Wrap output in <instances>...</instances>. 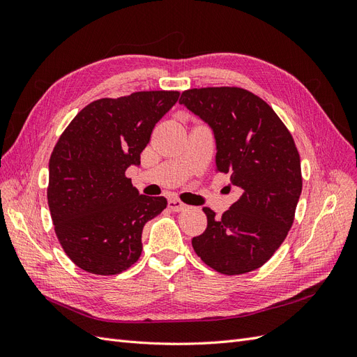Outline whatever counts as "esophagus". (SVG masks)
Instances as JSON below:
<instances>
[{
	"label": "esophagus",
	"mask_w": 357,
	"mask_h": 357,
	"mask_svg": "<svg viewBox=\"0 0 357 357\" xmlns=\"http://www.w3.org/2000/svg\"><path fill=\"white\" fill-rule=\"evenodd\" d=\"M168 207L172 211H183V210L188 208V205L185 202H181L180 199H169L168 201Z\"/></svg>",
	"instance_id": "34e87169"
}]
</instances>
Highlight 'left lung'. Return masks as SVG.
Masks as SVG:
<instances>
[{
	"label": "left lung",
	"instance_id": "obj_1",
	"mask_svg": "<svg viewBox=\"0 0 357 357\" xmlns=\"http://www.w3.org/2000/svg\"><path fill=\"white\" fill-rule=\"evenodd\" d=\"M178 102L210 125L215 171L231 174L240 192L222 219L202 208L207 229L193 236V250L220 274L250 273L271 259L294 225L302 190L294 137L271 107L243 88L189 89Z\"/></svg>",
	"mask_w": 357,
	"mask_h": 357
}]
</instances>
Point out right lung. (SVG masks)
<instances>
[{"label": "right lung", "instance_id": "right-lung-1", "mask_svg": "<svg viewBox=\"0 0 357 357\" xmlns=\"http://www.w3.org/2000/svg\"><path fill=\"white\" fill-rule=\"evenodd\" d=\"M177 91L101 98L77 113L49 160L47 202L58 240L71 261L96 275H116L142 256L144 225L167 207L139 195L125 171L139 165L155 125Z\"/></svg>", "mask_w": 357, "mask_h": 357}]
</instances>
